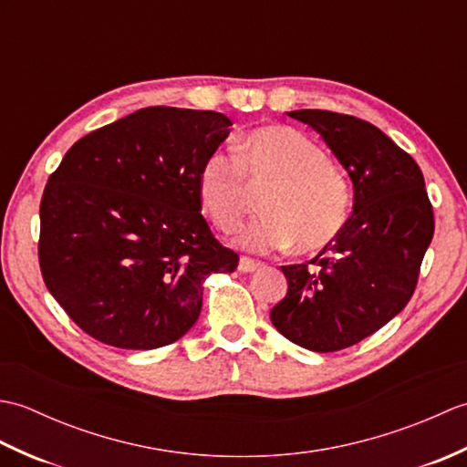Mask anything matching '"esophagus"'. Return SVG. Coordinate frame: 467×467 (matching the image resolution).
<instances>
[{
	"label": "esophagus",
	"mask_w": 467,
	"mask_h": 467,
	"mask_svg": "<svg viewBox=\"0 0 467 467\" xmlns=\"http://www.w3.org/2000/svg\"><path fill=\"white\" fill-rule=\"evenodd\" d=\"M261 266H263V263L253 261V259H249V256H241V261H239L241 273H254V271H259Z\"/></svg>",
	"instance_id": "34e87169"
}]
</instances>
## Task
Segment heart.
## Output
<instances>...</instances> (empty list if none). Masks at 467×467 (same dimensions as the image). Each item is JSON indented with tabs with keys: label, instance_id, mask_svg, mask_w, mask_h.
<instances>
[{
	"label": "heart",
	"instance_id": "b5f03b06",
	"mask_svg": "<svg viewBox=\"0 0 467 467\" xmlns=\"http://www.w3.org/2000/svg\"><path fill=\"white\" fill-rule=\"evenodd\" d=\"M275 184L265 196V216L236 236L253 253L319 251L343 233L351 214V188L321 146L293 128L265 126L234 150H216L198 174L206 211L223 231H234L251 204V186Z\"/></svg>",
	"mask_w": 467,
	"mask_h": 467
}]
</instances>
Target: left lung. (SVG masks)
I'll return each mask as SVG.
<instances>
[{
    "instance_id": "obj_1",
    "label": "left lung",
    "mask_w": 467,
    "mask_h": 467,
    "mask_svg": "<svg viewBox=\"0 0 467 467\" xmlns=\"http://www.w3.org/2000/svg\"><path fill=\"white\" fill-rule=\"evenodd\" d=\"M291 118L319 134L353 182V214L311 261L286 265L275 329L317 353L359 343L398 315L415 291L433 239V211L418 162L379 128L329 110Z\"/></svg>"
}]
</instances>
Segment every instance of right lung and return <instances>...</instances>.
<instances>
[{"instance_id":"obj_1","label":"right lung","mask_w":467,"mask_h":467,"mask_svg":"<svg viewBox=\"0 0 467 467\" xmlns=\"http://www.w3.org/2000/svg\"><path fill=\"white\" fill-rule=\"evenodd\" d=\"M233 122L152 106L80 138L39 204V269L54 299L94 339L156 349L191 329L202 281L239 254L201 214L198 174Z\"/></svg>"}]
</instances>
